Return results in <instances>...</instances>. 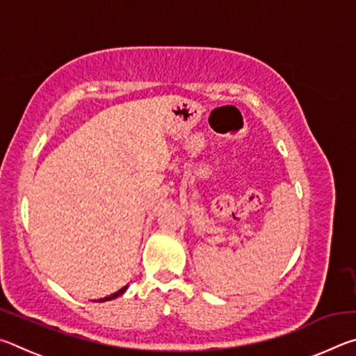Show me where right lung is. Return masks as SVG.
<instances>
[{
	"label": "right lung",
	"instance_id": "add662e5",
	"mask_svg": "<svg viewBox=\"0 0 356 356\" xmlns=\"http://www.w3.org/2000/svg\"><path fill=\"white\" fill-rule=\"evenodd\" d=\"M125 289H127V286H125V287H122V289H120V291H118L116 293H111V295H110V297L100 298L99 301H108V300H113V298H116V297H119V295H120V293H124V292H125Z\"/></svg>",
	"mask_w": 356,
	"mask_h": 356
}]
</instances>
